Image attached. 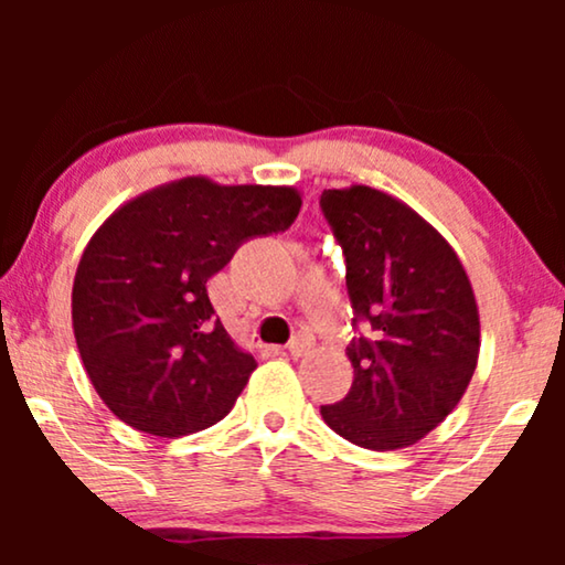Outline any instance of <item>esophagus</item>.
Wrapping results in <instances>:
<instances>
[{
  "label": "esophagus",
  "mask_w": 565,
  "mask_h": 565,
  "mask_svg": "<svg viewBox=\"0 0 565 565\" xmlns=\"http://www.w3.org/2000/svg\"><path fill=\"white\" fill-rule=\"evenodd\" d=\"M313 350V339L306 337V334H298L292 342L288 344V352L292 354V358H303V354H308Z\"/></svg>",
  "instance_id": "34e87169"
}]
</instances>
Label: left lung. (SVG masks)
Wrapping results in <instances>:
<instances>
[{"instance_id":"1","label":"left lung","mask_w":565,"mask_h":565,"mask_svg":"<svg viewBox=\"0 0 565 565\" xmlns=\"http://www.w3.org/2000/svg\"><path fill=\"white\" fill-rule=\"evenodd\" d=\"M321 207L347 259L354 323L350 393L321 406L339 437L398 450L427 437L460 404L481 350L468 273L447 238L404 200L350 184L323 190Z\"/></svg>"}]
</instances>
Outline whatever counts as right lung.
<instances>
[{
  "label": "right lung",
  "instance_id": "right-lung-1",
  "mask_svg": "<svg viewBox=\"0 0 565 565\" xmlns=\"http://www.w3.org/2000/svg\"><path fill=\"white\" fill-rule=\"evenodd\" d=\"M300 203L288 184L192 174L128 200L92 234L72 327L97 396L120 422L174 439L234 408L257 360L215 319L207 280L246 238L288 228Z\"/></svg>",
  "mask_w": 565,
  "mask_h": 565
}]
</instances>
